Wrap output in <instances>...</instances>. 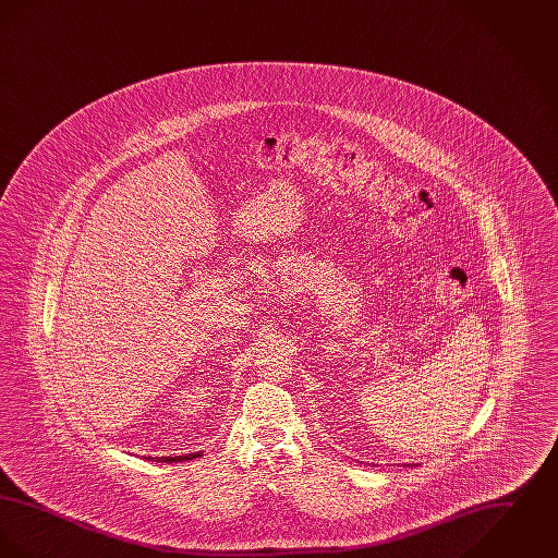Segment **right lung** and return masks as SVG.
<instances>
[{
  "label": "right lung",
  "mask_w": 558,
  "mask_h": 558,
  "mask_svg": "<svg viewBox=\"0 0 558 558\" xmlns=\"http://www.w3.org/2000/svg\"><path fill=\"white\" fill-rule=\"evenodd\" d=\"M201 456V451L198 453H186V456H167V458H150V456H146V460H153V462H184V460H192V458H198Z\"/></svg>",
  "instance_id": "add662e5"
}]
</instances>
